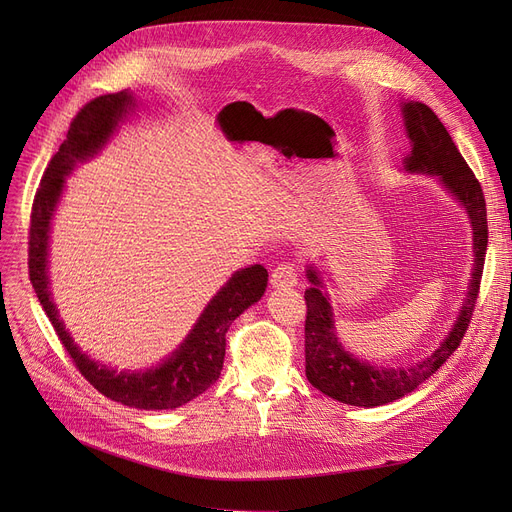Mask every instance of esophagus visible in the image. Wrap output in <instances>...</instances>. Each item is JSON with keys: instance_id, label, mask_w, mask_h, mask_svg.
Masks as SVG:
<instances>
[{"instance_id": "obj_1", "label": "esophagus", "mask_w": 512, "mask_h": 512, "mask_svg": "<svg viewBox=\"0 0 512 512\" xmlns=\"http://www.w3.org/2000/svg\"><path fill=\"white\" fill-rule=\"evenodd\" d=\"M270 282L274 288H290V286H297L299 282V270L297 265L294 263H278L274 270H272V276H270Z\"/></svg>"}]
</instances>
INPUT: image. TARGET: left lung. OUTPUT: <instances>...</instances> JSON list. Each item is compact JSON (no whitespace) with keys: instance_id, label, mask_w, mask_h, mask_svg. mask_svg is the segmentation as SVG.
Instances as JSON below:
<instances>
[{"instance_id":"left-lung-1","label":"left lung","mask_w":512,"mask_h":512,"mask_svg":"<svg viewBox=\"0 0 512 512\" xmlns=\"http://www.w3.org/2000/svg\"><path fill=\"white\" fill-rule=\"evenodd\" d=\"M405 126L413 143L411 155L405 159L409 172H425L440 176L442 184L459 199L471 218L475 270L469 288V297L461 309L448 338L440 348L409 369H380L369 363L357 361L340 346L334 334L332 309L328 299L321 294V280L315 270H307L311 288L305 290L307 319H305V373L313 388L326 396L353 407H380L402 398L419 388L425 380L450 359L461 346V340L471 324V317L479 297V284L483 261L488 249V211L481 184L465 157L456 149L452 137L440 118L425 103L411 101L402 105Z\"/></svg>"}]
</instances>
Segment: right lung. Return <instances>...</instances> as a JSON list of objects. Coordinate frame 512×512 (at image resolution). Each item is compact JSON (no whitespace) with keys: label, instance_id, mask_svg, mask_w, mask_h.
<instances>
[{"label":"right lung","instance_id":"add662e5","mask_svg":"<svg viewBox=\"0 0 512 512\" xmlns=\"http://www.w3.org/2000/svg\"><path fill=\"white\" fill-rule=\"evenodd\" d=\"M130 105L132 97L128 91L101 95L80 107L70 122L66 141L51 157L33 201L29 228V276L37 299L74 367L95 390L132 409H178L203 394L220 378L226 355V334L232 321L247 307L257 303L265 292L267 270L263 265H251L236 272L230 282L215 294L199 317V324L188 334L178 351L164 365L145 373H118L80 353L58 319V311L51 303L47 286L49 222L62 193L64 174L70 172L74 161L89 157L107 141Z\"/></svg>","mask_w":512,"mask_h":512}]
</instances>
